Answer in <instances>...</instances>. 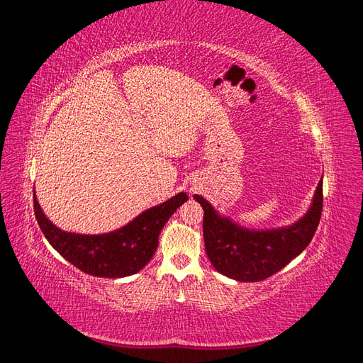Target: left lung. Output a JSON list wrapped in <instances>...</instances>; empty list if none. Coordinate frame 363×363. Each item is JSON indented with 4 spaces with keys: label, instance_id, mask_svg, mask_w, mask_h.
Wrapping results in <instances>:
<instances>
[{
    "label": "left lung",
    "instance_id": "1",
    "mask_svg": "<svg viewBox=\"0 0 363 363\" xmlns=\"http://www.w3.org/2000/svg\"><path fill=\"white\" fill-rule=\"evenodd\" d=\"M203 236L213 268L238 281H260L279 272L309 245L323 212V179L307 213L289 227L248 230L219 215L203 196Z\"/></svg>",
    "mask_w": 363,
    "mask_h": 363
}]
</instances>
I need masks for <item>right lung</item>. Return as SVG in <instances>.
I'll return each mask as SVG.
<instances>
[{"label":"right lung","mask_w":363,"mask_h":363,"mask_svg":"<svg viewBox=\"0 0 363 363\" xmlns=\"http://www.w3.org/2000/svg\"><path fill=\"white\" fill-rule=\"evenodd\" d=\"M184 201H188V195L180 192L168 201L150 207L115 232L79 235L54 225L33 192L38 224L52 248L83 272L107 279L127 277L144 268L156 252L163 225Z\"/></svg>","instance_id":"1"}]
</instances>
